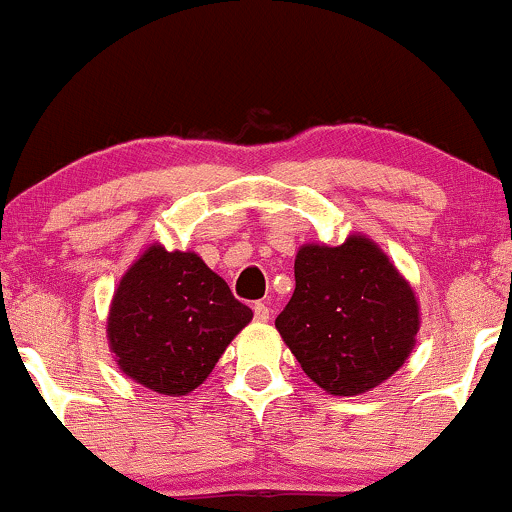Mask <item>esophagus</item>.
<instances>
[{"label": "esophagus", "mask_w": 512, "mask_h": 512, "mask_svg": "<svg viewBox=\"0 0 512 512\" xmlns=\"http://www.w3.org/2000/svg\"><path fill=\"white\" fill-rule=\"evenodd\" d=\"M252 313H255V320H257V322H267L269 317H272V310H269L264 303H255V305H252Z\"/></svg>", "instance_id": "1"}]
</instances>
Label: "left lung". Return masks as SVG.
<instances>
[{
	"label": "left lung",
	"instance_id": "obj_1",
	"mask_svg": "<svg viewBox=\"0 0 512 512\" xmlns=\"http://www.w3.org/2000/svg\"><path fill=\"white\" fill-rule=\"evenodd\" d=\"M293 269L296 291L276 330L313 383L330 395H361L407 361L419 305L378 245L363 236L339 248L305 245Z\"/></svg>",
	"mask_w": 512,
	"mask_h": 512
}]
</instances>
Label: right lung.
Segmentation results:
<instances>
[{
  "instance_id": "add662e5",
  "label": "right lung",
  "mask_w": 512,
  "mask_h": 512,
  "mask_svg": "<svg viewBox=\"0 0 512 512\" xmlns=\"http://www.w3.org/2000/svg\"><path fill=\"white\" fill-rule=\"evenodd\" d=\"M250 320L252 310L202 257L151 245L117 286L108 339L129 378L161 395H187Z\"/></svg>"
}]
</instances>
